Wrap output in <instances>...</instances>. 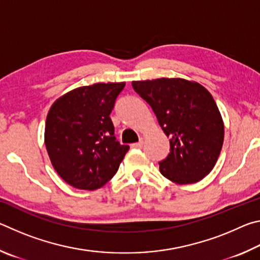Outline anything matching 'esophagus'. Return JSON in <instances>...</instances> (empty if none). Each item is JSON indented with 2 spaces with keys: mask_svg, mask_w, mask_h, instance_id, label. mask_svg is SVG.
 Segmentation results:
<instances>
[{
  "mask_svg": "<svg viewBox=\"0 0 260 260\" xmlns=\"http://www.w3.org/2000/svg\"><path fill=\"white\" fill-rule=\"evenodd\" d=\"M142 147H143V140H140L139 142L132 144V148H138V149H140V148H142Z\"/></svg>",
  "mask_w": 260,
  "mask_h": 260,
  "instance_id": "34e87169",
  "label": "esophagus"
}]
</instances>
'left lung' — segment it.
I'll return each mask as SVG.
<instances>
[{"instance_id":"left-lung-1","label":"left lung","mask_w":260,"mask_h":260,"mask_svg":"<svg viewBox=\"0 0 260 260\" xmlns=\"http://www.w3.org/2000/svg\"><path fill=\"white\" fill-rule=\"evenodd\" d=\"M132 86L170 138V153L159 161L160 173L180 184L206 177L223 143L222 118L212 95L200 83L183 79L133 81Z\"/></svg>"}]
</instances>
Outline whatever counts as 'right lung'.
I'll list each match as a JSON object with an SVG mask.
<instances>
[{
	"instance_id": "1",
	"label": "right lung",
	"mask_w": 260,
	"mask_h": 260,
	"mask_svg": "<svg viewBox=\"0 0 260 260\" xmlns=\"http://www.w3.org/2000/svg\"><path fill=\"white\" fill-rule=\"evenodd\" d=\"M124 87L125 82L79 87L57 100L48 112V155L59 177L74 188L104 186L128 151L117 140L110 118Z\"/></svg>"
}]
</instances>
